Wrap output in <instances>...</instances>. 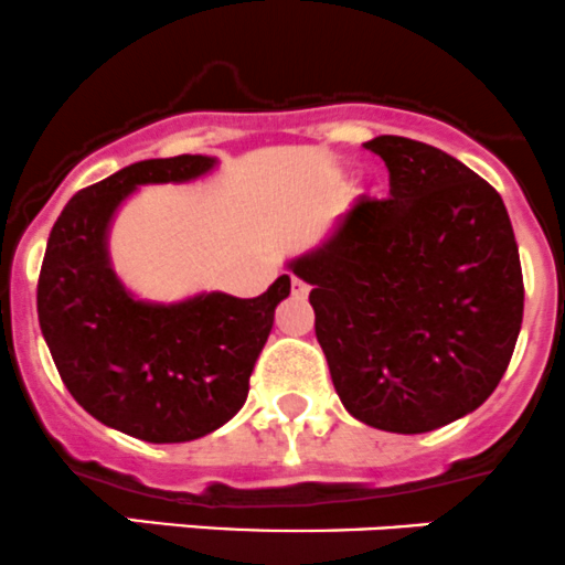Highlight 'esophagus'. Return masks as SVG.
Masks as SVG:
<instances>
[{
  "mask_svg": "<svg viewBox=\"0 0 565 565\" xmlns=\"http://www.w3.org/2000/svg\"><path fill=\"white\" fill-rule=\"evenodd\" d=\"M290 290H294L296 299H307V294H310V285L305 280H299V277H290Z\"/></svg>",
  "mask_w": 565,
  "mask_h": 565,
  "instance_id": "1",
  "label": "esophagus"
}]
</instances>
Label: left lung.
I'll list each match as a JSON object with an SVG mask.
<instances>
[{
  "label": "left lung",
  "instance_id": "8db88e82",
  "mask_svg": "<svg viewBox=\"0 0 565 565\" xmlns=\"http://www.w3.org/2000/svg\"><path fill=\"white\" fill-rule=\"evenodd\" d=\"M390 198H360L332 236L290 264L312 285L316 338L356 420L426 434L478 409L500 384L524 282L494 186L445 150L406 137L365 142Z\"/></svg>",
  "mask_w": 565,
  "mask_h": 565
}]
</instances>
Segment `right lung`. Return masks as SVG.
Here are the masks:
<instances>
[{"label": "right lung", "instance_id": "obj_1", "mask_svg": "<svg viewBox=\"0 0 565 565\" xmlns=\"http://www.w3.org/2000/svg\"><path fill=\"white\" fill-rule=\"evenodd\" d=\"M216 159L172 156L82 189L54 222L38 277V321L76 404L142 443H189L244 406L249 376L290 294L282 275L255 299L214 290L178 305L139 301L106 255L117 205L142 183H181Z\"/></svg>", "mask_w": 565, "mask_h": 565}]
</instances>
